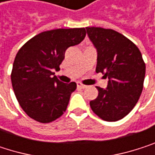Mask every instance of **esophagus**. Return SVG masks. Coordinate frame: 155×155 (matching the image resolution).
Returning <instances> with one entry per match:
<instances>
[{
    "mask_svg": "<svg viewBox=\"0 0 155 155\" xmlns=\"http://www.w3.org/2000/svg\"><path fill=\"white\" fill-rule=\"evenodd\" d=\"M77 87H78V88H80V89H85V88H86L87 86L78 82V83H77Z\"/></svg>",
    "mask_w": 155,
    "mask_h": 155,
    "instance_id": "esophagus-1",
    "label": "esophagus"
}]
</instances>
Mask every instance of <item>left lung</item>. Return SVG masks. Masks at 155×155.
<instances>
[{"label":"left lung","mask_w":155,"mask_h":155,"mask_svg":"<svg viewBox=\"0 0 155 155\" xmlns=\"http://www.w3.org/2000/svg\"><path fill=\"white\" fill-rule=\"evenodd\" d=\"M97 50L96 72L108 77L106 89L96 87L98 96L90 102L93 112L107 122L126 116L138 102L145 76V63L137 46L112 29L86 27Z\"/></svg>","instance_id":"1"}]
</instances>
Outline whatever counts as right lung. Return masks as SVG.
Here are the masks:
<instances>
[{"mask_svg":"<svg viewBox=\"0 0 155 155\" xmlns=\"http://www.w3.org/2000/svg\"><path fill=\"white\" fill-rule=\"evenodd\" d=\"M84 28L56 29L39 33L17 52L11 74L17 101L31 119L48 124L66 111L76 84H63L53 75L70 46L85 37Z\"/></svg>","mask_w":155,"mask_h":155,"instance_id":"right-lung-1","label":"right lung"}]
</instances>
